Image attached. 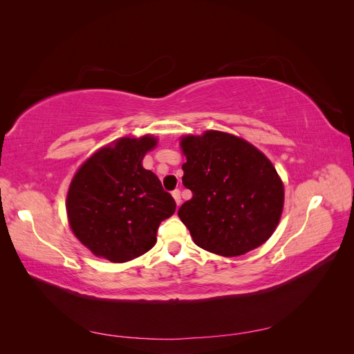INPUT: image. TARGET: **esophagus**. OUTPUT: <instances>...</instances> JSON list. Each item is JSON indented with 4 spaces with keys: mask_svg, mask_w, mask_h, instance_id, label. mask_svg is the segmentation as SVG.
<instances>
[{
    "mask_svg": "<svg viewBox=\"0 0 354 354\" xmlns=\"http://www.w3.org/2000/svg\"><path fill=\"white\" fill-rule=\"evenodd\" d=\"M173 198L176 199V203H177V207H178L180 203H181V196H180V190L178 189L173 190Z\"/></svg>",
    "mask_w": 354,
    "mask_h": 354,
    "instance_id": "obj_1",
    "label": "esophagus"
}]
</instances>
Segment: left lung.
I'll list each match as a JSON object with an SVG mask.
<instances>
[{
  "label": "left lung",
  "instance_id": "obj_1",
  "mask_svg": "<svg viewBox=\"0 0 354 354\" xmlns=\"http://www.w3.org/2000/svg\"><path fill=\"white\" fill-rule=\"evenodd\" d=\"M183 185L192 199L178 217L202 250L236 257L264 243L279 223L283 185L259 149L220 131L181 138Z\"/></svg>",
  "mask_w": 354,
  "mask_h": 354
}]
</instances>
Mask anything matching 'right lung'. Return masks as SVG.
Here are the masks:
<instances>
[{
  "label": "right lung",
  "instance_id": "1",
  "mask_svg": "<svg viewBox=\"0 0 354 354\" xmlns=\"http://www.w3.org/2000/svg\"><path fill=\"white\" fill-rule=\"evenodd\" d=\"M156 138H120L95 152L75 174L66 199L72 232L97 257L125 263L156 242L160 221L176 201L159 178L142 165Z\"/></svg>",
  "mask_w": 354,
  "mask_h": 354
}]
</instances>
